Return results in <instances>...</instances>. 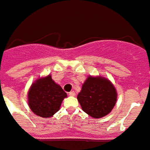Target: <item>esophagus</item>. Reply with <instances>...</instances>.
<instances>
[{"mask_svg": "<svg viewBox=\"0 0 150 150\" xmlns=\"http://www.w3.org/2000/svg\"><path fill=\"white\" fill-rule=\"evenodd\" d=\"M69 96H75V92H74V91H72V92H69Z\"/></svg>", "mask_w": 150, "mask_h": 150, "instance_id": "1", "label": "esophagus"}]
</instances>
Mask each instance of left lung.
Instances as JSON below:
<instances>
[{"label":"left lung","instance_id":"left-lung-1","mask_svg":"<svg viewBox=\"0 0 150 150\" xmlns=\"http://www.w3.org/2000/svg\"><path fill=\"white\" fill-rule=\"evenodd\" d=\"M117 96L110 80L100 75H88L82 84L77 99L85 112L94 119H99L111 112Z\"/></svg>","mask_w":150,"mask_h":150}]
</instances>
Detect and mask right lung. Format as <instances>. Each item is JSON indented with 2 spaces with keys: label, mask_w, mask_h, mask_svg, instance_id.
I'll return each instance as SVG.
<instances>
[{
  "label": "right lung",
  "mask_w": 150,
  "mask_h": 150,
  "mask_svg": "<svg viewBox=\"0 0 150 150\" xmlns=\"http://www.w3.org/2000/svg\"><path fill=\"white\" fill-rule=\"evenodd\" d=\"M67 94L52 75L39 77L31 84L28 92V104L35 115L42 118L52 117L60 109Z\"/></svg>",
  "instance_id": "obj_1"
}]
</instances>
